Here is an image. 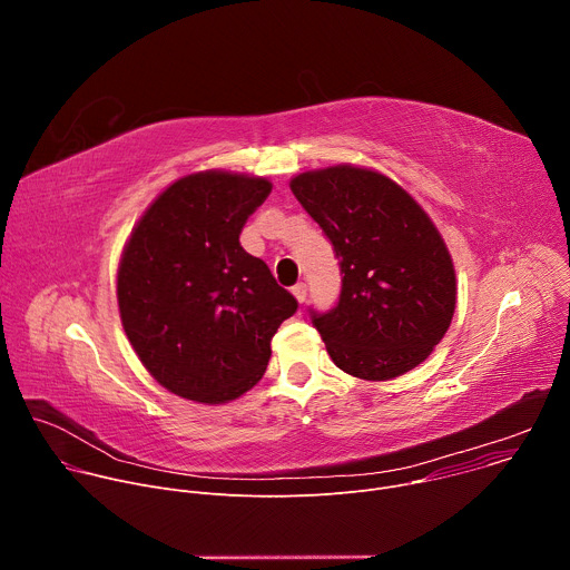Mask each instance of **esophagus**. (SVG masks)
I'll use <instances>...</instances> for the list:
<instances>
[{
    "mask_svg": "<svg viewBox=\"0 0 570 570\" xmlns=\"http://www.w3.org/2000/svg\"><path fill=\"white\" fill-rule=\"evenodd\" d=\"M291 293H293V297L297 299V302H304L306 299V284H295L293 288H291Z\"/></svg>",
    "mask_w": 570,
    "mask_h": 570,
    "instance_id": "obj_1",
    "label": "esophagus"
}]
</instances>
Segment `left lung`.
Returning a JSON list of instances; mask_svg holds the SVG:
<instances>
[{
    "mask_svg": "<svg viewBox=\"0 0 570 570\" xmlns=\"http://www.w3.org/2000/svg\"><path fill=\"white\" fill-rule=\"evenodd\" d=\"M291 191L334 243L338 306L313 315L327 354L363 381L422 365L455 313V268L424 207L381 171L334 165L291 178Z\"/></svg>",
    "mask_w": 570,
    "mask_h": 570,
    "instance_id": "8db88e82",
    "label": "left lung"
}]
</instances>
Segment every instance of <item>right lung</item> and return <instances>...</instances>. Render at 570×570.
Wrapping results in <instances>:
<instances>
[{"label":"right lung","instance_id":"1","mask_svg":"<svg viewBox=\"0 0 570 570\" xmlns=\"http://www.w3.org/2000/svg\"><path fill=\"white\" fill-rule=\"evenodd\" d=\"M268 178L207 169L161 191L135 223L117 268L124 332L169 392L229 403L259 383L271 338L297 308L238 234Z\"/></svg>","mask_w":570,"mask_h":570}]
</instances>
